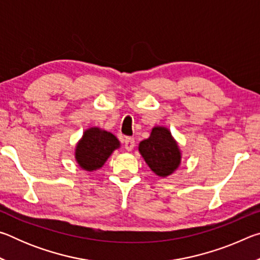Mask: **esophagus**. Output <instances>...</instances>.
<instances>
[{"label":"esophagus","mask_w":260,"mask_h":260,"mask_svg":"<svg viewBox=\"0 0 260 260\" xmlns=\"http://www.w3.org/2000/svg\"><path fill=\"white\" fill-rule=\"evenodd\" d=\"M135 147V140L133 138H126L125 140V148L127 151H132Z\"/></svg>","instance_id":"obj_1"}]
</instances>
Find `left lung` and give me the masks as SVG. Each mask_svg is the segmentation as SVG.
I'll return each mask as SVG.
<instances>
[{"label": "left lung", "instance_id": "left-lung-1", "mask_svg": "<svg viewBox=\"0 0 260 260\" xmlns=\"http://www.w3.org/2000/svg\"><path fill=\"white\" fill-rule=\"evenodd\" d=\"M139 151L158 177H169L181 162V151L166 127H153L150 136L140 142Z\"/></svg>", "mask_w": 260, "mask_h": 260}]
</instances>
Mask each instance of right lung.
<instances>
[{
    "mask_svg": "<svg viewBox=\"0 0 260 260\" xmlns=\"http://www.w3.org/2000/svg\"><path fill=\"white\" fill-rule=\"evenodd\" d=\"M120 147L119 140L110 132L91 127L83 133L76 147V160L82 170L101 169L111 153Z\"/></svg>",
    "mask_w": 260,
    "mask_h": 260,
    "instance_id": "obj_1",
    "label": "right lung"
}]
</instances>
